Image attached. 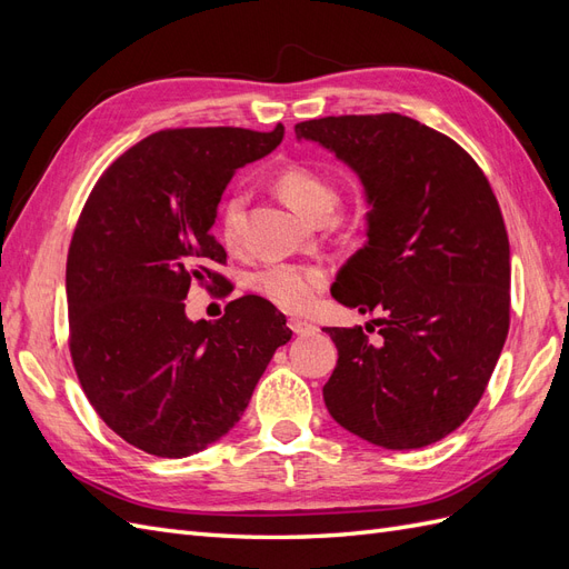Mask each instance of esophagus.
I'll return each instance as SVG.
<instances>
[{
  "label": "esophagus",
  "mask_w": 569,
  "mask_h": 569,
  "mask_svg": "<svg viewBox=\"0 0 569 569\" xmlns=\"http://www.w3.org/2000/svg\"><path fill=\"white\" fill-rule=\"evenodd\" d=\"M289 330L295 332V335H313L318 327L313 325V322H308V320H301V318H289Z\"/></svg>",
  "instance_id": "obj_1"
}]
</instances>
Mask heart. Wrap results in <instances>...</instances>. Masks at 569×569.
Wrapping results in <instances>:
<instances>
[{
  "instance_id": "b5f03b06",
  "label": "heart",
  "mask_w": 569,
  "mask_h": 569,
  "mask_svg": "<svg viewBox=\"0 0 569 569\" xmlns=\"http://www.w3.org/2000/svg\"><path fill=\"white\" fill-rule=\"evenodd\" d=\"M278 189L282 197L308 218L330 216L337 203V187L320 170L306 163H287L280 168ZM249 189L232 187L220 201L218 226L220 237L228 247H237L244 239L247 230ZM327 282V270L313 263H270L253 274V287L272 303L287 311H301L316 299Z\"/></svg>"
}]
</instances>
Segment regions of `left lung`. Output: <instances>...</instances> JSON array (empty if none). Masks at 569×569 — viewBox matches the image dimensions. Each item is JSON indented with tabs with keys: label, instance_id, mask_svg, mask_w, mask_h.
Here are the masks:
<instances>
[{
	"label": "left lung",
	"instance_id": "obj_1",
	"mask_svg": "<svg viewBox=\"0 0 569 569\" xmlns=\"http://www.w3.org/2000/svg\"><path fill=\"white\" fill-rule=\"evenodd\" d=\"M295 132L349 163L370 203L368 242L332 297L385 311L372 320L377 341L363 327H322L339 351L325 406L370 443L422 449L470 418L508 337L501 206L468 151L408 116H327Z\"/></svg>",
	"mask_w": 569,
	"mask_h": 569
}]
</instances>
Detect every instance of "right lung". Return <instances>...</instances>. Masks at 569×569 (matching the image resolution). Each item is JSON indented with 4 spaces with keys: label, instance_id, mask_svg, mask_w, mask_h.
<instances>
[{
    "label": "right lung",
    "instance_id": "add662e5",
    "mask_svg": "<svg viewBox=\"0 0 569 569\" xmlns=\"http://www.w3.org/2000/svg\"><path fill=\"white\" fill-rule=\"evenodd\" d=\"M282 137V123L153 132L82 206L66 258L68 351L97 416L134 449L182 458L228 435L291 339L284 316L256 295L232 299L216 322L184 316L189 287L230 282L211 232L222 189Z\"/></svg>",
    "mask_w": 569,
    "mask_h": 569
}]
</instances>
